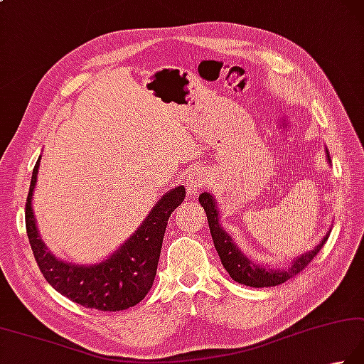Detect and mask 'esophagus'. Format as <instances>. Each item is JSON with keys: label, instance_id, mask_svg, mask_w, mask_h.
I'll return each mask as SVG.
<instances>
[{"label": "esophagus", "instance_id": "34e87169", "mask_svg": "<svg viewBox=\"0 0 364 364\" xmlns=\"http://www.w3.org/2000/svg\"><path fill=\"white\" fill-rule=\"evenodd\" d=\"M206 184V176L205 173H202L200 170H191V173L188 175V180H186V192L189 197H196L197 192L200 191Z\"/></svg>", "mask_w": 364, "mask_h": 364}]
</instances>
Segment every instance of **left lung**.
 Instances as JSON below:
<instances>
[{
  "label": "left lung",
  "mask_w": 364,
  "mask_h": 364,
  "mask_svg": "<svg viewBox=\"0 0 364 364\" xmlns=\"http://www.w3.org/2000/svg\"><path fill=\"white\" fill-rule=\"evenodd\" d=\"M326 161L331 164L330 153L326 149ZM198 202L205 208L206 218H208L210 224V232L213 241H215V247L223 262L224 268L227 273L230 274L233 281L238 284H245L249 287H274L279 286V284L289 281L290 277L296 276L298 273L309 265L311 260L316 257L320 249L325 245V241L328 240V235L331 229L326 232L322 241L311 251L300 254L298 257L290 262V265L286 268H265L262 267L260 263H254L251 259L246 257V255L241 252V249L235 245L232 237L227 233L223 227L219 224V210H218V202L216 198L213 197L210 192H202L198 196Z\"/></svg>",
  "instance_id": "left-lung-1"
}]
</instances>
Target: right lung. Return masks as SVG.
I'll return each mask as SVG.
<instances>
[{
	"instance_id": "1",
	"label": "right lung",
	"mask_w": 364,
	"mask_h": 364,
	"mask_svg": "<svg viewBox=\"0 0 364 364\" xmlns=\"http://www.w3.org/2000/svg\"><path fill=\"white\" fill-rule=\"evenodd\" d=\"M41 158L42 156L33 168L25 223L28 240L42 276L61 295L90 309L123 311L140 303L154 282L167 220L184 200V186L166 192L141 220L139 229L109 257L91 265H77L55 257L41 238L33 211Z\"/></svg>"
}]
</instances>
